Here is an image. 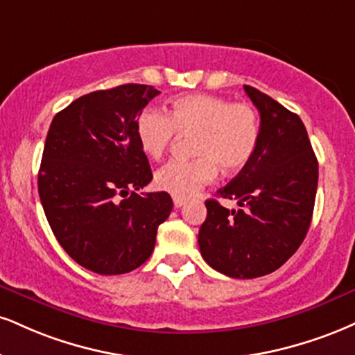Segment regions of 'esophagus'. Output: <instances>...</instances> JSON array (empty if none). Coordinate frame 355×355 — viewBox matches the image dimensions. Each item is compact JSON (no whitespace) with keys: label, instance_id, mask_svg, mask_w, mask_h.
Masks as SVG:
<instances>
[{"label":"esophagus","instance_id":"esophagus-1","mask_svg":"<svg viewBox=\"0 0 355 355\" xmlns=\"http://www.w3.org/2000/svg\"><path fill=\"white\" fill-rule=\"evenodd\" d=\"M187 203V200H183V198H177V196H175L173 198V205H175V208H180V207H183V205Z\"/></svg>","mask_w":355,"mask_h":355}]
</instances>
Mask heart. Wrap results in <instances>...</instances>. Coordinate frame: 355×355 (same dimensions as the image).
<instances>
[{
    "label": "heart",
    "instance_id": "obj_1",
    "mask_svg": "<svg viewBox=\"0 0 355 355\" xmlns=\"http://www.w3.org/2000/svg\"><path fill=\"white\" fill-rule=\"evenodd\" d=\"M137 140L150 159L165 153L175 135H196L195 160H170L155 172V187L177 198H189L218 175L236 173L250 164L259 142L256 110L210 94H187L172 102L170 114L145 109L137 119Z\"/></svg>",
    "mask_w": 355,
    "mask_h": 355
}]
</instances>
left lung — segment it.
<instances>
[{"label": "left lung", "instance_id": "obj_1", "mask_svg": "<svg viewBox=\"0 0 355 355\" xmlns=\"http://www.w3.org/2000/svg\"><path fill=\"white\" fill-rule=\"evenodd\" d=\"M245 92L259 112V142L253 159L218 198L236 200L228 210L207 200L200 226V253L213 270L236 279L276 271L304 241L313 218L319 166L304 123L258 89Z\"/></svg>", "mask_w": 355, "mask_h": 355}]
</instances>
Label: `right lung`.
Instances as JSON below:
<instances>
[{
  "label": "right lung",
  "mask_w": 355,
  "mask_h": 355,
  "mask_svg": "<svg viewBox=\"0 0 355 355\" xmlns=\"http://www.w3.org/2000/svg\"><path fill=\"white\" fill-rule=\"evenodd\" d=\"M159 91L123 84L71 102L46 137L37 190L55 240L85 270L123 275L150 258L173 202L152 182L137 117Z\"/></svg>",
  "instance_id": "1"
}]
</instances>
